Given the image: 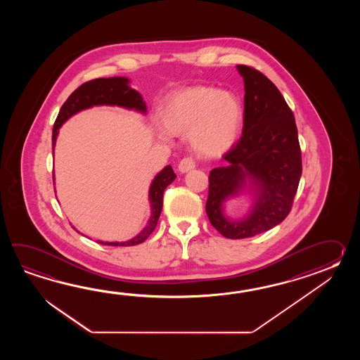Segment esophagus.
I'll return each instance as SVG.
<instances>
[{
	"mask_svg": "<svg viewBox=\"0 0 360 360\" xmlns=\"http://www.w3.org/2000/svg\"><path fill=\"white\" fill-rule=\"evenodd\" d=\"M195 167V163L194 161L191 160V158H184L179 163V171L181 172V174H185V172H189L191 169H194Z\"/></svg>",
	"mask_w": 360,
	"mask_h": 360,
	"instance_id": "34e87169",
	"label": "esophagus"
}]
</instances>
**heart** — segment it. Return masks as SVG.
<instances>
[{
  "label": "heart",
  "mask_w": 360,
  "mask_h": 360,
  "mask_svg": "<svg viewBox=\"0 0 360 360\" xmlns=\"http://www.w3.org/2000/svg\"><path fill=\"white\" fill-rule=\"evenodd\" d=\"M165 131H158L162 141L171 135H188L195 153L217 158L237 144L245 121V107L236 94L219 91L210 86H191L165 100L160 112Z\"/></svg>",
  "instance_id": "b5f03b06"
}]
</instances>
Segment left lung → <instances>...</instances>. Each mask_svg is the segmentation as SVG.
Here are the masks:
<instances>
[{
    "label": "left lung",
    "instance_id": "8db88e82",
    "mask_svg": "<svg viewBox=\"0 0 360 360\" xmlns=\"http://www.w3.org/2000/svg\"><path fill=\"white\" fill-rule=\"evenodd\" d=\"M245 82L242 138L224 155L226 165L210 172L206 212L221 236L242 239L268 231L291 211L302 172L297 127L283 95L256 69L237 65ZM242 193L253 202L234 221L226 202Z\"/></svg>",
    "mask_w": 360,
    "mask_h": 360
}]
</instances>
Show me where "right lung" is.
Returning <instances> with one entry per match:
<instances>
[{"label":"right lung","mask_w":360,"mask_h":360,"mask_svg":"<svg viewBox=\"0 0 360 360\" xmlns=\"http://www.w3.org/2000/svg\"><path fill=\"white\" fill-rule=\"evenodd\" d=\"M100 105L121 107L129 110H135L141 115L146 113V104L140 92L131 89L130 79L126 77H110V78H96L79 86L70 94L67 101L63 104L53 129V153L55 150L56 139L59 135V129L68 121L70 117L79 113L81 110ZM176 179V175L171 166H166L158 172L149 188V203H150V217L146 226L138 236L124 242H104L98 243L104 245H136L143 243L149 237L157 226L158 219L161 216L163 206V193L169 184Z\"/></svg>","instance_id":"add662e5"}]
</instances>
